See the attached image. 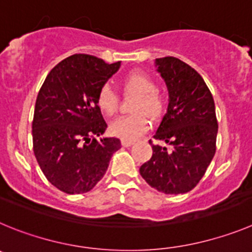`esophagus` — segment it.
I'll list each match as a JSON object with an SVG mask.
<instances>
[{
    "instance_id": "esophagus-1",
    "label": "esophagus",
    "mask_w": 252,
    "mask_h": 252,
    "mask_svg": "<svg viewBox=\"0 0 252 252\" xmlns=\"http://www.w3.org/2000/svg\"><path fill=\"white\" fill-rule=\"evenodd\" d=\"M122 144H123L124 147H130L134 144V142H133V140H129V139H122Z\"/></svg>"
}]
</instances>
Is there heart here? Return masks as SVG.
<instances>
[{
	"instance_id": "1",
	"label": "heart",
	"mask_w": 252,
	"mask_h": 252,
	"mask_svg": "<svg viewBox=\"0 0 252 252\" xmlns=\"http://www.w3.org/2000/svg\"><path fill=\"white\" fill-rule=\"evenodd\" d=\"M126 94L137 95L133 101V113L129 117H122L112 122L109 130L115 137L123 139H135L143 134L149 126V119L157 121L164 112L165 101L163 95L157 90V84L149 74L143 71H131L122 81ZM99 109L108 117L117 113L119 98L117 93L108 84L100 88L96 96Z\"/></svg>"
}]
</instances>
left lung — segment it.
Masks as SVG:
<instances>
[{"mask_svg":"<svg viewBox=\"0 0 252 252\" xmlns=\"http://www.w3.org/2000/svg\"><path fill=\"white\" fill-rule=\"evenodd\" d=\"M168 90V108L152 144V158L142 164L140 176L165 194L187 193L205 174L216 152L219 124L215 101L198 72L173 56L156 59Z\"/></svg>","mask_w":252,"mask_h":252,"instance_id":"obj_1","label":"left lung"}]
</instances>
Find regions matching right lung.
<instances>
[{
	"label": "right lung",
	"instance_id": "right-lung-1",
	"mask_svg": "<svg viewBox=\"0 0 252 252\" xmlns=\"http://www.w3.org/2000/svg\"><path fill=\"white\" fill-rule=\"evenodd\" d=\"M119 67V61L106 64L95 56L75 54L49 72L38 92L33 153L47 181L65 193L93 189L121 148L118 138L101 137L106 123L96 104L100 88Z\"/></svg>",
	"mask_w": 252,
	"mask_h": 252
}]
</instances>
